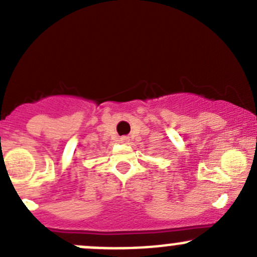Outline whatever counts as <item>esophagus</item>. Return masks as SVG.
<instances>
[{
    "label": "esophagus",
    "mask_w": 257,
    "mask_h": 257,
    "mask_svg": "<svg viewBox=\"0 0 257 257\" xmlns=\"http://www.w3.org/2000/svg\"><path fill=\"white\" fill-rule=\"evenodd\" d=\"M120 142H121V143H123V144H129V142H131V139H129V137H121Z\"/></svg>",
    "instance_id": "34e87169"
}]
</instances>
